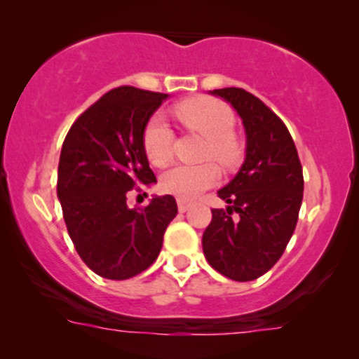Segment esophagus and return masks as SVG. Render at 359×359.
Wrapping results in <instances>:
<instances>
[{
	"instance_id": "obj_1",
	"label": "esophagus",
	"mask_w": 359,
	"mask_h": 359,
	"mask_svg": "<svg viewBox=\"0 0 359 359\" xmlns=\"http://www.w3.org/2000/svg\"><path fill=\"white\" fill-rule=\"evenodd\" d=\"M177 206H179V212L180 213H184V212H187V210H189V206H191V203L187 201V200H177Z\"/></svg>"
}]
</instances>
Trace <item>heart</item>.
<instances>
[{
	"label": "heart",
	"mask_w": 359,
	"mask_h": 359,
	"mask_svg": "<svg viewBox=\"0 0 359 359\" xmlns=\"http://www.w3.org/2000/svg\"><path fill=\"white\" fill-rule=\"evenodd\" d=\"M175 114L189 130L208 139L206 159L213 158L224 166H234L241 158V146L234 137L236 118L229 106L210 97H194L177 104ZM142 147L154 166H165L173 156V132L165 116L153 114L142 132ZM220 172L213 163L177 165L163 173L159 186L165 193L180 200H193L203 191L215 186Z\"/></svg>",
	"instance_id": "1"
}]
</instances>
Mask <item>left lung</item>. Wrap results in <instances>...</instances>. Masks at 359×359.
Here are the masks:
<instances>
[{"instance_id":"1","label":"left lung","mask_w":359,"mask_h":359,"mask_svg":"<svg viewBox=\"0 0 359 359\" xmlns=\"http://www.w3.org/2000/svg\"><path fill=\"white\" fill-rule=\"evenodd\" d=\"M212 93L243 119L247 158L219 191L229 206L212 210L203 253L229 280L252 281L280 260L295 231L304 194L302 165L288 128L262 100L234 86Z\"/></svg>"}]
</instances>
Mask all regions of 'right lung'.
<instances>
[{"instance_id":"1","label":"right lung","mask_w":359,"mask_h":359,"mask_svg":"<svg viewBox=\"0 0 359 359\" xmlns=\"http://www.w3.org/2000/svg\"><path fill=\"white\" fill-rule=\"evenodd\" d=\"M166 97L135 86L109 90L64 139L57 196L67 233L83 262L107 280H128L146 271L177 215L170 194L154 196L144 208L126 205L130 191L156 182L142 132Z\"/></svg>"}]
</instances>
